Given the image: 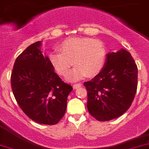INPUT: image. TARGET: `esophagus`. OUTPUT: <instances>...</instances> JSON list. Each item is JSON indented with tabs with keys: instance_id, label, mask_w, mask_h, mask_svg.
<instances>
[{
	"instance_id": "34e87169",
	"label": "esophagus",
	"mask_w": 149,
	"mask_h": 149,
	"mask_svg": "<svg viewBox=\"0 0 149 149\" xmlns=\"http://www.w3.org/2000/svg\"><path fill=\"white\" fill-rule=\"evenodd\" d=\"M81 85H82L81 84H80V83H78V84H73V88H74V89H78V88H79V87H81Z\"/></svg>"
}]
</instances>
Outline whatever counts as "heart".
Segmentation results:
<instances>
[{
  "label": "heart",
  "mask_w": 149,
  "mask_h": 149,
  "mask_svg": "<svg viewBox=\"0 0 149 149\" xmlns=\"http://www.w3.org/2000/svg\"><path fill=\"white\" fill-rule=\"evenodd\" d=\"M59 50L49 54V61L56 72L65 76L70 67L76 65L67 76L69 81H77L87 76L101 73L107 57L105 45L99 40L90 37H70L64 40Z\"/></svg>",
  "instance_id": "heart-1"
}]
</instances>
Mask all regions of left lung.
<instances>
[{
  "label": "left lung",
  "mask_w": 149,
  "mask_h": 149,
  "mask_svg": "<svg viewBox=\"0 0 149 149\" xmlns=\"http://www.w3.org/2000/svg\"><path fill=\"white\" fill-rule=\"evenodd\" d=\"M84 85L90 115L99 121L117 118L127 111L134 100L137 67L130 53L123 48L109 52L101 73Z\"/></svg>",
  "instance_id": "1"
}]
</instances>
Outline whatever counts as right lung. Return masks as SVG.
I'll return each mask as SVG.
<instances>
[{
    "label": "right lung",
    "mask_w": 149,
    "mask_h": 149,
    "mask_svg": "<svg viewBox=\"0 0 149 149\" xmlns=\"http://www.w3.org/2000/svg\"><path fill=\"white\" fill-rule=\"evenodd\" d=\"M41 47L42 41H38L18 56L11 84L17 102L29 118L40 124L54 125L65 115L73 87L55 73Z\"/></svg>",
    "instance_id": "obj_1"
}]
</instances>
